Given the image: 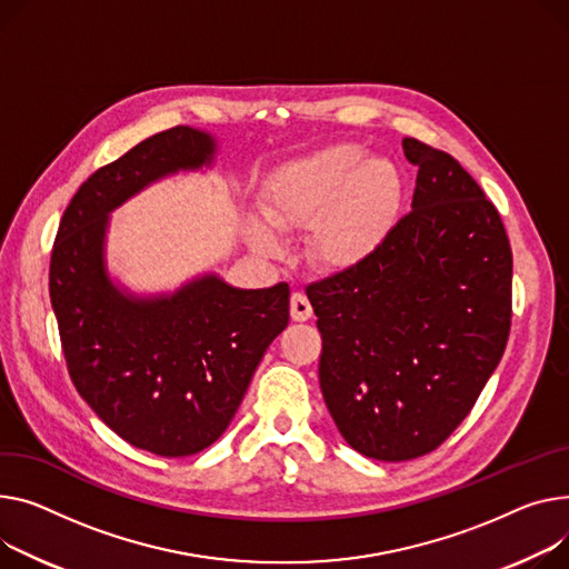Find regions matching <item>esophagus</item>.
<instances>
[{"label": "esophagus", "instance_id": "34e87169", "mask_svg": "<svg viewBox=\"0 0 569 569\" xmlns=\"http://www.w3.org/2000/svg\"><path fill=\"white\" fill-rule=\"evenodd\" d=\"M290 316L297 322H307L313 316V307L305 292H292L290 297Z\"/></svg>", "mask_w": 569, "mask_h": 569}]
</instances>
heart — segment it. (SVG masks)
<instances>
[{
	"mask_svg": "<svg viewBox=\"0 0 569 569\" xmlns=\"http://www.w3.org/2000/svg\"><path fill=\"white\" fill-rule=\"evenodd\" d=\"M402 178L387 158H366L357 143H333L281 167L264 187L260 208L277 229H311L309 256L320 270L346 272L370 260L391 233ZM247 236L274 251V233L258 219Z\"/></svg>",
	"mask_w": 569,
	"mask_h": 569,
	"instance_id": "b5f03b06",
	"label": "heart"
}]
</instances>
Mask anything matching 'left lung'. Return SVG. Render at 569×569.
<instances>
[{"mask_svg": "<svg viewBox=\"0 0 569 569\" xmlns=\"http://www.w3.org/2000/svg\"><path fill=\"white\" fill-rule=\"evenodd\" d=\"M419 169L405 214L370 260L307 288L322 336L320 389L361 456L439 448L499 366L512 320V251L462 164L402 139Z\"/></svg>", "mask_w": 569, "mask_h": 569, "instance_id": "8db88e82", "label": "left lung"}]
</instances>
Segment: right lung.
<instances>
[{"mask_svg": "<svg viewBox=\"0 0 569 569\" xmlns=\"http://www.w3.org/2000/svg\"><path fill=\"white\" fill-rule=\"evenodd\" d=\"M212 156L214 139L187 126L143 139L87 178L52 247L50 299L74 389L107 428L160 458L194 456L223 435L290 318L288 283L240 290L206 274L143 299L107 277V214Z\"/></svg>", "mask_w": 569, "mask_h": 569, "instance_id": "1", "label": "right lung"}]
</instances>
